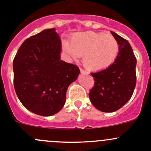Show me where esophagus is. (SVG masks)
<instances>
[{
	"label": "esophagus",
	"mask_w": 151,
	"mask_h": 151,
	"mask_svg": "<svg viewBox=\"0 0 151 151\" xmlns=\"http://www.w3.org/2000/svg\"><path fill=\"white\" fill-rule=\"evenodd\" d=\"M80 71H81V74H87V72L85 71V70H83V69H81V68H80Z\"/></svg>",
	"instance_id": "1"
}]
</instances>
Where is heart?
I'll use <instances>...</instances> for the list:
<instances>
[{
  "mask_svg": "<svg viewBox=\"0 0 151 151\" xmlns=\"http://www.w3.org/2000/svg\"><path fill=\"white\" fill-rule=\"evenodd\" d=\"M64 49L73 58L83 55V64L87 70L100 71L114 62L119 44L110 34L85 31L73 35L70 42L64 41Z\"/></svg>",
  "mask_w": 151,
  "mask_h": 151,
  "instance_id": "heart-1",
  "label": "heart"
}]
</instances>
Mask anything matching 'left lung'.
<instances>
[{"label": "left lung", "mask_w": 151, "mask_h": 151, "mask_svg": "<svg viewBox=\"0 0 151 151\" xmlns=\"http://www.w3.org/2000/svg\"><path fill=\"white\" fill-rule=\"evenodd\" d=\"M119 44V54L105 70L91 73L94 86L89 93L96 109L110 113L121 108L131 98L136 84V58L126 39L111 32Z\"/></svg>", "instance_id": "left-lung-1"}]
</instances>
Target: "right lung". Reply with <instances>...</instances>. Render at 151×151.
I'll return each instance as SVG.
<instances>
[{
    "instance_id": "1",
    "label": "right lung",
    "mask_w": 151,
    "mask_h": 151,
    "mask_svg": "<svg viewBox=\"0 0 151 151\" xmlns=\"http://www.w3.org/2000/svg\"><path fill=\"white\" fill-rule=\"evenodd\" d=\"M61 39L47 29L24 41L13 60L14 87L23 105L43 116L55 114L65 104L70 84L79 68L60 59Z\"/></svg>"
}]
</instances>
